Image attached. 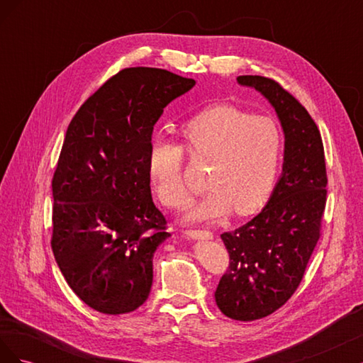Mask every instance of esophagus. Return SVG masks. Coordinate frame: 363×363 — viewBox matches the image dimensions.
I'll use <instances>...</instances> for the list:
<instances>
[{"label":"esophagus","instance_id":"esophagus-1","mask_svg":"<svg viewBox=\"0 0 363 363\" xmlns=\"http://www.w3.org/2000/svg\"><path fill=\"white\" fill-rule=\"evenodd\" d=\"M186 235L192 239H212L213 233L211 230H200V228H189L186 230Z\"/></svg>","mask_w":363,"mask_h":363}]
</instances>
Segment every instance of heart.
<instances>
[{"instance_id": "b5f03b06", "label": "heart", "mask_w": 363, "mask_h": 363, "mask_svg": "<svg viewBox=\"0 0 363 363\" xmlns=\"http://www.w3.org/2000/svg\"><path fill=\"white\" fill-rule=\"evenodd\" d=\"M180 136L184 149L156 139L150 151V177L164 206L179 211L191 203L183 177L184 150L192 160H208L204 175L208 189L189 213L194 221L216 219L230 208L248 215L265 203L281 157L283 140L276 121L218 104L184 121Z\"/></svg>"}]
</instances>
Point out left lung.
I'll return each instance as SVG.
<instances>
[{"label": "left lung", "mask_w": 363, "mask_h": 363, "mask_svg": "<svg viewBox=\"0 0 363 363\" xmlns=\"http://www.w3.org/2000/svg\"><path fill=\"white\" fill-rule=\"evenodd\" d=\"M276 108L286 136L283 175L263 211L221 235L228 267L215 301L236 321L265 318L286 303L304 277L320 240L327 203V169L321 133L306 107L276 80L239 75Z\"/></svg>", "instance_id": "obj_1"}]
</instances>
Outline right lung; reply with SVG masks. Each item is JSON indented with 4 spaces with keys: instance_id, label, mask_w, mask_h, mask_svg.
<instances>
[{
    "instance_id": "add662e5",
    "label": "right lung",
    "mask_w": 363,
    "mask_h": 363,
    "mask_svg": "<svg viewBox=\"0 0 363 363\" xmlns=\"http://www.w3.org/2000/svg\"><path fill=\"white\" fill-rule=\"evenodd\" d=\"M194 84L167 69H121L68 125L51 183V248L69 288L96 312L128 313L148 298L152 256L171 236L151 199V135Z\"/></svg>"
}]
</instances>
